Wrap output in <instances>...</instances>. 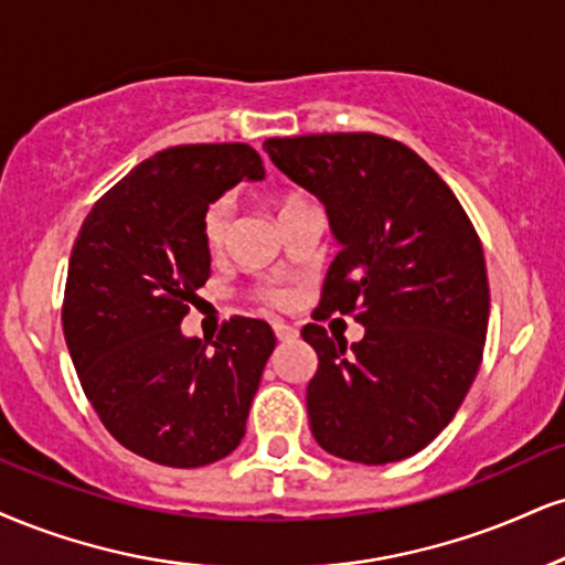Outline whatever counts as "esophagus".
<instances>
[{
  "label": "esophagus",
  "mask_w": 565,
  "mask_h": 565,
  "mask_svg": "<svg viewBox=\"0 0 565 565\" xmlns=\"http://www.w3.org/2000/svg\"><path fill=\"white\" fill-rule=\"evenodd\" d=\"M274 331H276V337L281 339V342H289V339L297 337L295 326H287V323H274Z\"/></svg>",
  "instance_id": "34e87169"
}]
</instances>
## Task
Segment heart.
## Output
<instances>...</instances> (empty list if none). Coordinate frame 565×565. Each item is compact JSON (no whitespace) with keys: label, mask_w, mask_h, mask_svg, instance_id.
I'll list each match as a JSON object with an SVG mask.
<instances>
[{"label":"heart","mask_w":565,"mask_h":565,"mask_svg":"<svg viewBox=\"0 0 565 565\" xmlns=\"http://www.w3.org/2000/svg\"><path fill=\"white\" fill-rule=\"evenodd\" d=\"M308 205H310V202L305 200L302 194L289 192V194H284L281 200H278V215L284 217V215L295 213V210H302ZM231 213H234V207H231L228 196H221V200H215L213 205L207 207L205 217H202V234H205V242H207L210 249H221L223 242H226L228 226H231ZM263 300L270 302V305H287L289 297H287V291H284V289L270 287V289L263 291Z\"/></svg>","instance_id":"heart-1"}]
</instances>
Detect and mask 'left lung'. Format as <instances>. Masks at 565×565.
Listing matches in <instances>:
<instances>
[{
	"mask_svg": "<svg viewBox=\"0 0 565 565\" xmlns=\"http://www.w3.org/2000/svg\"><path fill=\"white\" fill-rule=\"evenodd\" d=\"M274 166L323 202L339 255L316 321L352 312L360 342L308 323L310 431L326 452L384 466L450 424L484 352V249L452 189L411 147L379 134L268 139Z\"/></svg>",
	"mask_w": 565,
	"mask_h": 565,
	"instance_id": "8db88e82",
	"label": "left lung"
}]
</instances>
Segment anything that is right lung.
Here are the masks:
<instances>
[{
  "instance_id": "1",
  "label": "right lung",
  "mask_w": 565,
  "mask_h": 565,
  "mask_svg": "<svg viewBox=\"0 0 565 565\" xmlns=\"http://www.w3.org/2000/svg\"><path fill=\"white\" fill-rule=\"evenodd\" d=\"M263 179L247 145L162 149L102 196L73 244L63 305L73 365L105 429L152 463H215L247 429L274 329L236 316L202 342L181 321L210 276L207 207Z\"/></svg>"
}]
</instances>
